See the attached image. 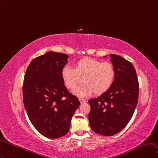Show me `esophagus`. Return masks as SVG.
Instances as JSON below:
<instances>
[{
	"mask_svg": "<svg viewBox=\"0 0 158 158\" xmlns=\"http://www.w3.org/2000/svg\"><path fill=\"white\" fill-rule=\"evenodd\" d=\"M79 101H80V102H81V104H83V103L86 102V101H85V99H83V98H79Z\"/></svg>",
	"mask_w": 158,
	"mask_h": 158,
	"instance_id": "esophagus-1",
	"label": "esophagus"
}]
</instances>
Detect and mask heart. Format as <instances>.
I'll return each instance as SVG.
<instances>
[{
  "mask_svg": "<svg viewBox=\"0 0 158 158\" xmlns=\"http://www.w3.org/2000/svg\"><path fill=\"white\" fill-rule=\"evenodd\" d=\"M61 75L65 86L73 90L81 81L83 84L76 89L74 93L79 96L106 93L112 86L116 77L114 65L109 62L83 58L76 61L74 68L66 65L62 68Z\"/></svg>",
  "mask_w": 158,
  "mask_h": 158,
  "instance_id": "1",
  "label": "heart"
}]
</instances>
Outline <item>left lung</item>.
I'll use <instances>...</instances> for the list:
<instances>
[{"instance_id": "obj_1", "label": "left lung", "mask_w": 158, "mask_h": 158, "mask_svg": "<svg viewBox=\"0 0 158 158\" xmlns=\"http://www.w3.org/2000/svg\"><path fill=\"white\" fill-rule=\"evenodd\" d=\"M110 57L116 71L114 83L106 93L89 100L91 129L106 136L118 133L128 124L138 103L139 90L133 65L119 55L111 54Z\"/></svg>"}]
</instances>
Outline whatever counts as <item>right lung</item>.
Segmentation results:
<instances>
[{"label": "right lung", "mask_w": 158, "mask_h": 158, "mask_svg": "<svg viewBox=\"0 0 158 158\" xmlns=\"http://www.w3.org/2000/svg\"><path fill=\"white\" fill-rule=\"evenodd\" d=\"M68 57L48 52L30 62L24 76L23 100L28 118L35 128L49 139L68 133L80 105L77 97L66 89L61 75Z\"/></svg>", "instance_id": "1"}]
</instances>
